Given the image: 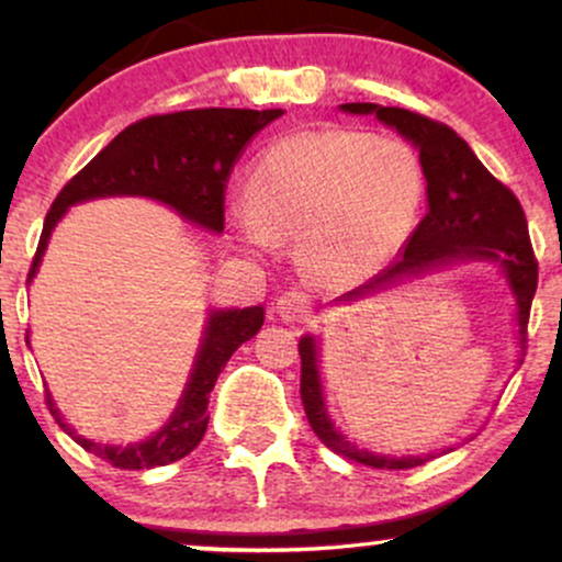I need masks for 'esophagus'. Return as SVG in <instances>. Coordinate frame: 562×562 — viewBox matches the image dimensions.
Listing matches in <instances>:
<instances>
[{
    "label": "esophagus",
    "instance_id": "obj_1",
    "mask_svg": "<svg viewBox=\"0 0 562 562\" xmlns=\"http://www.w3.org/2000/svg\"><path fill=\"white\" fill-rule=\"evenodd\" d=\"M274 308L285 322H303L312 308V295L303 293V290H285L282 295H277Z\"/></svg>",
    "mask_w": 562,
    "mask_h": 562
}]
</instances>
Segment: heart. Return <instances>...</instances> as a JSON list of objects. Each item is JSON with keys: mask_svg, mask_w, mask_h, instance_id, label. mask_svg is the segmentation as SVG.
<instances>
[{"mask_svg": "<svg viewBox=\"0 0 562 562\" xmlns=\"http://www.w3.org/2000/svg\"><path fill=\"white\" fill-rule=\"evenodd\" d=\"M428 179L417 150L359 128H312L274 142L248 177V203L229 209L245 248L299 243V259L327 285L385 267L420 218Z\"/></svg>", "mask_w": 562, "mask_h": 562, "instance_id": "b5f03b06", "label": "heart"}]
</instances>
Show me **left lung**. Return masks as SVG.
Listing matches in <instances>:
<instances>
[{
    "instance_id": "obj_1",
    "label": "left lung",
    "mask_w": 562,
    "mask_h": 562,
    "mask_svg": "<svg viewBox=\"0 0 562 562\" xmlns=\"http://www.w3.org/2000/svg\"><path fill=\"white\" fill-rule=\"evenodd\" d=\"M344 111L375 113L383 124L396 128L420 150L430 205L428 214L412 232L404 254L389 269L372 277L367 285L353 290L351 295L391 288L406 280V277H417L454 259L499 261L515 293V301H518L520 351H524L520 357H526L528 317H531V301L533 293H537L539 263L533 259L524 205L515 198V192L502 184L475 158L468 142L441 121H434L415 111H404V108L372 105V102H346ZM299 353L303 412H306L308 425L327 449L378 470H409L434 460V454L385 457L351 447L333 428L325 402H322L314 338H308V335L301 338ZM520 364H524V359H520Z\"/></svg>"
}]
</instances>
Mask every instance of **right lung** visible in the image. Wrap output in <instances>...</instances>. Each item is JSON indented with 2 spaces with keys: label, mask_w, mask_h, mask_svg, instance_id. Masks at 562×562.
Masks as SVG:
<instances>
[{
  "label": "right lung",
  "mask_w": 562,
  "mask_h": 562,
  "mask_svg": "<svg viewBox=\"0 0 562 562\" xmlns=\"http://www.w3.org/2000/svg\"><path fill=\"white\" fill-rule=\"evenodd\" d=\"M285 111H248V108H200V111H179L164 115H147L137 124L126 126L111 145L102 147L83 169L68 179L57 192L53 209L44 218L42 237L34 261L29 269V282L36 274L44 248L57 218L66 214L68 205L81 200L105 195H145L169 203L187 222L205 229H224V192L232 169L240 160L248 142L272 124ZM263 325V308H229L214 312L205 327L195 370L179 402L177 412L150 441L134 447H100L68 428L60 420L53 398L47 393V406L60 423V428L74 441L100 460L121 470L160 468L182 460L203 441L209 425V396L214 391L218 372L229 362L232 353L245 340L254 338Z\"/></svg>",
  "instance_id": "obj_1"
}]
</instances>
